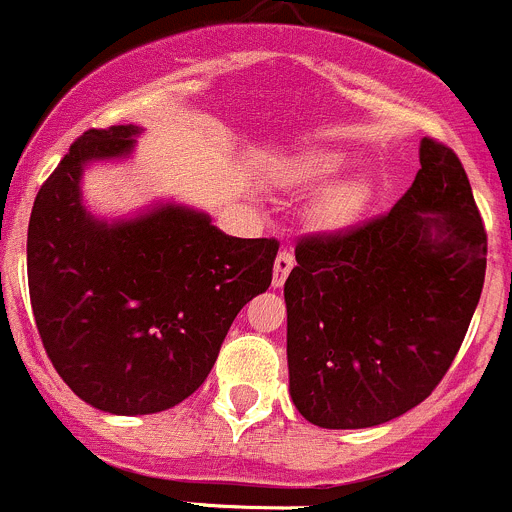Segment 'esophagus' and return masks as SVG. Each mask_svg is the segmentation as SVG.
Returning <instances> with one entry per match:
<instances>
[{"label": "esophagus", "instance_id": "1", "mask_svg": "<svg viewBox=\"0 0 512 512\" xmlns=\"http://www.w3.org/2000/svg\"><path fill=\"white\" fill-rule=\"evenodd\" d=\"M294 269V256L289 251H281L274 261V287H284L289 271Z\"/></svg>", "mask_w": 512, "mask_h": 512}]
</instances>
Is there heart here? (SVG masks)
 I'll return each mask as SVG.
<instances>
[{"instance_id":"1","label":"heart","mask_w":512,"mask_h":512,"mask_svg":"<svg viewBox=\"0 0 512 512\" xmlns=\"http://www.w3.org/2000/svg\"><path fill=\"white\" fill-rule=\"evenodd\" d=\"M345 154L335 152V149H312L304 152L289 164L287 180L292 185L304 187V190H317V187L327 185L335 180L342 170H345ZM370 203V187L363 180H350L335 185L322 195L320 205H317V218L325 228H348V225L358 223L363 218L365 208Z\"/></svg>"}]
</instances>
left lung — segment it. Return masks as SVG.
<instances>
[{"label":"left lung","mask_w":512,"mask_h":512,"mask_svg":"<svg viewBox=\"0 0 512 512\" xmlns=\"http://www.w3.org/2000/svg\"><path fill=\"white\" fill-rule=\"evenodd\" d=\"M421 170L386 215L297 243L287 299L289 393L322 429L378 426L419 406L452 365L487 266L457 154L424 137Z\"/></svg>","instance_id":"1"}]
</instances>
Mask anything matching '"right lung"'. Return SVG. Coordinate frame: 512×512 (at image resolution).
Segmentation results:
<instances>
[{"mask_svg": "<svg viewBox=\"0 0 512 512\" xmlns=\"http://www.w3.org/2000/svg\"><path fill=\"white\" fill-rule=\"evenodd\" d=\"M142 129H91L42 182L27 228V281L45 353L93 409H172L208 378L236 314L271 284L279 241L233 238L210 215L154 205L93 218L83 167L129 157Z\"/></svg>", "mask_w": 512, "mask_h": 512, "instance_id": "right-lung-1", "label": "right lung"}]
</instances>
